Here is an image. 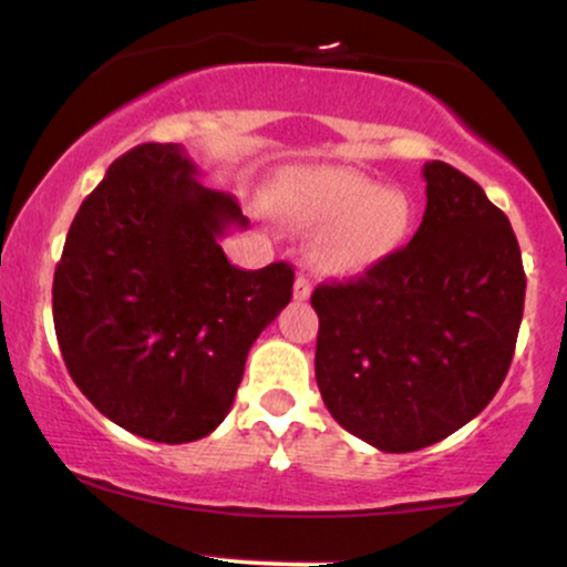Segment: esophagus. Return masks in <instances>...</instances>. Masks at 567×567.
Segmentation results:
<instances>
[{
	"label": "esophagus",
	"instance_id": "1",
	"mask_svg": "<svg viewBox=\"0 0 567 567\" xmlns=\"http://www.w3.org/2000/svg\"><path fill=\"white\" fill-rule=\"evenodd\" d=\"M293 296L298 298V301H307L309 296H312V282H309L303 274H298L296 277V285H293Z\"/></svg>",
	"mask_w": 567,
	"mask_h": 567
}]
</instances>
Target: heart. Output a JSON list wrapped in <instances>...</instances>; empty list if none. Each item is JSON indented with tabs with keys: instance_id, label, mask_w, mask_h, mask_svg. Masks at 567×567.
<instances>
[{
	"instance_id": "obj_1",
	"label": "heart",
	"mask_w": 567,
	"mask_h": 567,
	"mask_svg": "<svg viewBox=\"0 0 567 567\" xmlns=\"http://www.w3.org/2000/svg\"><path fill=\"white\" fill-rule=\"evenodd\" d=\"M277 213L301 228L322 231L315 266L347 277L390 258L412 226V202L398 188L339 166L293 169L277 188Z\"/></svg>"
}]
</instances>
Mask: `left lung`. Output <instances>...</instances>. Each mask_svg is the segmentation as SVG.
<instances>
[{
	"label": "left lung",
	"instance_id": "left-lung-1",
	"mask_svg": "<svg viewBox=\"0 0 567 567\" xmlns=\"http://www.w3.org/2000/svg\"><path fill=\"white\" fill-rule=\"evenodd\" d=\"M425 215L363 277L320 285L315 377L344 431L382 452L446 439L493 401L525 309L508 217L471 177L427 161Z\"/></svg>",
	"mask_w": 567,
	"mask_h": 567
}]
</instances>
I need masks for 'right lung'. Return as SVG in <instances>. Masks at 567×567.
Segmentation results:
<instances>
[{"label": "right lung", "instance_id": "right-lung-1", "mask_svg": "<svg viewBox=\"0 0 567 567\" xmlns=\"http://www.w3.org/2000/svg\"><path fill=\"white\" fill-rule=\"evenodd\" d=\"M196 177L172 142L121 155L80 204L53 277L55 339L80 393L158 444L226 420L247 352L293 296L288 264H228L220 239L250 220Z\"/></svg>", "mask_w": 567, "mask_h": 567}]
</instances>
